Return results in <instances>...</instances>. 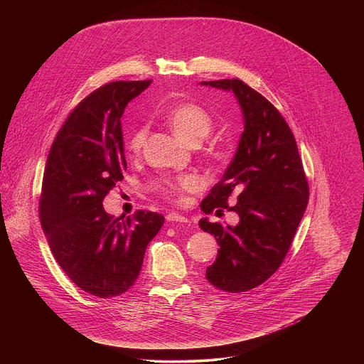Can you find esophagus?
Segmentation results:
<instances>
[{
	"instance_id": "esophagus-1",
	"label": "esophagus",
	"mask_w": 364,
	"mask_h": 364,
	"mask_svg": "<svg viewBox=\"0 0 364 364\" xmlns=\"http://www.w3.org/2000/svg\"><path fill=\"white\" fill-rule=\"evenodd\" d=\"M166 219H167V222H171V223H183V225L190 223L187 218H184V216L178 215V213H168Z\"/></svg>"
}]
</instances>
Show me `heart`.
I'll use <instances>...</instances> for the list:
<instances>
[{"label": "heart", "instance_id": "heart-1", "mask_svg": "<svg viewBox=\"0 0 364 364\" xmlns=\"http://www.w3.org/2000/svg\"><path fill=\"white\" fill-rule=\"evenodd\" d=\"M167 121L176 135L184 142L193 145L200 144L213 129L212 117L201 107L194 103H177L167 111ZM148 135L146 127L136 128L127 141V149L129 154L136 155L141 152L145 138ZM200 188V181L193 174H184L168 183L167 191L171 196L180 198L181 193L196 191Z\"/></svg>", "mask_w": 364, "mask_h": 364}]
</instances>
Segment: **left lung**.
Here are the masks:
<instances>
[{"mask_svg":"<svg viewBox=\"0 0 364 364\" xmlns=\"http://www.w3.org/2000/svg\"><path fill=\"white\" fill-rule=\"evenodd\" d=\"M232 92L243 117V132L220 181L201 201L205 215L233 210L236 226L198 222L220 246L205 278L228 292H245L264 284L282 264L309 197L292 131L272 103L239 79L201 82ZM238 203L228 207V198Z\"/></svg>","mask_w":364,"mask_h":364,"instance_id":"1","label":"left lung"}]
</instances>
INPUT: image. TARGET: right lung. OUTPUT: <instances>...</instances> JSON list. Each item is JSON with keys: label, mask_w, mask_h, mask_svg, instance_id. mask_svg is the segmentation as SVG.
I'll list each match as a JSON object with an SVG mask.
<instances>
[{"label": "right lung", "mask_w": 364, "mask_h": 364, "mask_svg": "<svg viewBox=\"0 0 364 364\" xmlns=\"http://www.w3.org/2000/svg\"><path fill=\"white\" fill-rule=\"evenodd\" d=\"M149 83L112 82L90 93L59 131L44 167L40 222L51 253L82 291L99 298L135 284L145 249L164 225L160 213L115 218L102 204L127 170L122 114Z\"/></svg>", "instance_id": "right-lung-1"}]
</instances>
